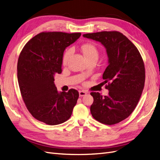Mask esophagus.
<instances>
[{"label": "esophagus", "mask_w": 160, "mask_h": 160, "mask_svg": "<svg viewBox=\"0 0 160 160\" xmlns=\"http://www.w3.org/2000/svg\"><path fill=\"white\" fill-rule=\"evenodd\" d=\"M79 93L80 97H83L87 94V92L85 91H79Z\"/></svg>", "instance_id": "34e87169"}]
</instances>
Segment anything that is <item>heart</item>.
Instances as JSON below:
<instances>
[{"label": "heart", "mask_w": 160, "mask_h": 160, "mask_svg": "<svg viewBox=\"0 0 160 160\" xmlns=\"http://www.w3.org/2000/svg\"><path fill=\"white\" fill-rule=\"evenodd\" d=\"M81 49L88 61L91 60L97 61L99 56V50L94 43L87 42L82 45ZM72 54V50L67 49L63 53L62 57V62L63 65H67L69 62V58Z\"/></svg>", "instance_id": "1"}]
</instances>
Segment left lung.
<instances>
[{"label": "left lung", "instance_id": "left-lung-1", "mask_svg": "<svg viewBox=\"0 0 160 160\" xmlns=\"http://www.w3.org/2000/svg\"><path fill=\"white\" fill-rule=\"evenodd\" d=\"M84 37L101 42L107 49L109 65L103 74L108 96L91 92L93 118L105 125H114L128 118L141 98L146 79L141 54L133 43L116 31L88 33Z\"/></svg>", "mask_w": 160, "mask_h": 160}]
</instances>
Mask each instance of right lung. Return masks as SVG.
Instances as JSON below:
<instances>
[{"label":"right lung","instance_id":"1","mask_svg":"<svg viewBox=\"0 0 160 160\" xmlns=\"http://www.w3.org/2000/svg\"><path fill=\"white\" fill-rule=\"evenodd\" d=\"M81 35L42 32L28 41L19 55L17 77L21 96L28 111L39 122L55 125L71 117L79 92L71 89L59 93L54 76L61 73L65 48Z\"/></svg>","mask_w":160,"mask_h":160}]
</instances>
